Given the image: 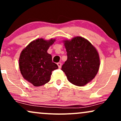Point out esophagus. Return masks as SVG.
Returning <instances> with one entry per match:
<instances>
[{"mask_svg": "<svg viewBox=\"0 0 121 121\" xmlns=\"http://www.w3.org/2000/svg\"><path fill=\"white\" fill-rule=\"evenodd\" d=\"M57 64L58 66H59V68H61V62H58Z\"/></svg>", "mask_w": 121, "mask_h": 121, "instance_id": "obj_1", "label": "esophagus"}]
</instances>
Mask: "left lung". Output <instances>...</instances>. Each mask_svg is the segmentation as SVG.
Here are the masks:
<instances>
[{
    "instance_id": "left-lung-1",
    "label": "left lung",
    "mask_w": 121,
    "mask_h": 121,
    "mask_svg": "<svg viewBox=\"0 0 121 121\" xmlns=\"http://www.w3.org/2000/svg\"><path fill=\"white\" fill-rule=\"evenodd\" d=\"M67 60L61 70L72 84L82 86L95 77L99 68V55L88 40L77 36L65 40Z\"/></svg>"
}]
</instances>
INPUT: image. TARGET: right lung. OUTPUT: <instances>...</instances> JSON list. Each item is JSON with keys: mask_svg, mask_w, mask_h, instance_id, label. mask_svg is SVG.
<instances>
[{"mask_svg": "<svg viewBox=\"0 0 121 121\" xmlns=\"http://www.w3.org/2000/svg\"><path fill=\"white\" fill-rule=\"evenodd\" d=\"M55 41L38 39L30 43L21 52L19 68L23 78L35 86H40L49 81L52 72L58 69L52 62L47 51Z\"/></svg>", "mask_w": 121, "mask_h": 121, "instance_id": "obj_1", "label": "right lung"}]
</instances>
